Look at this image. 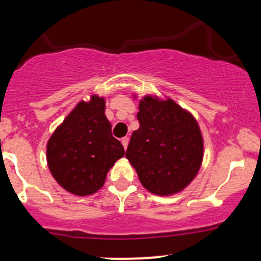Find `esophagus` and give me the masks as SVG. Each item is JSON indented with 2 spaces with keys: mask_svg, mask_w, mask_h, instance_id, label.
Segmentation results:
<instances>
[{
  "mask_svg": "<svg viewBox=\"0 0 261 261\" xmlns=\"http://www.w3.org/2000/svg\"><path fill=\"white\" fill-rule=\"evenodd\" d=\"M121 143H122V146H124V148L126 149L127 148V145H128V139H127V137H122Z\"/></svg>",
  "mask_w": 261,
  "mask_h": 261,
  "instance_id": "34e87169",
  "label": "esophagus"
}]
</instances>
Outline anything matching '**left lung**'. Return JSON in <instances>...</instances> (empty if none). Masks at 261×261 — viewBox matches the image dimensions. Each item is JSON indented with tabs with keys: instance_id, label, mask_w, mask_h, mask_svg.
Listing matches in <instances>:
<instances>
[{
	"instance_id": "obj_1",
	"label": "left lung",
	"mask_w": 261,
	"mask_h": 261,
	"mask_svg": "<svg viewBox=\"0 0 261 261\" xmlns=\"http://www.w3.org/2000/svg\"><path fill=\"white\" fill-rule=\"evenodd\" d=\"M139 130L131 135L126 158L141 184L152 194L168 196L195 178L203 157V140L190 113L167 98L140 100Z\"/></svg>"
}]
</instances>
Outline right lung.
<instances>
[{"instance_id":"add662e5","label":"right lung","mask_w":261,"mask_h":261,"mask_svg":"<svg viewBox=\"0 0 261 261\" xmlns=\"http://www.w3.org/2000/svg\"><path fill=\"white\" fill-rule=\"evenodd\" d=\"M106 99L92 95L80 101L54 131L46 160L55 180L68 193L87 196L104 185L107 174L125 151L112 135Z\"/></svg>"}]
</instances>
